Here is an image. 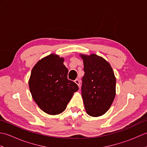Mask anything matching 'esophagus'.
Wrapping results in <instances>:
<instances>
[{
  "mask_svg": "<svg viewBox=\"0 0 147 147\" xmlns=\"http://www.w3.org/2000/svg\"><path fill=\"white\" fill-rule=\"evenodd\" d=\"M74 82H75V83L77 84L78 86L80 87V80L78 79H76V80H74Z\"/></svg>",
  "mask_w": 147,
  "mask_h": 147,
  "instance_id": "obj_1",
  "label": "esophagus"
}]
</instances>
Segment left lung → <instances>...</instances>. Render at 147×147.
I'll list each match as a JSON object with an SVG mask.
<instances>
[{
	"label": "left lung",
	"instance_id": "obj_1",
	"mask_svg": "<svg viewBox=\"0 0 147 147\" xmlns=\"http://www.w3.org/2000/svg\"><path fill=\"white\" fill-rule=\"evenodd\" d=\"M83 61L85 74L82 96L86 113L98 117L107 112L115 96L116 80L109 62L95 54H80Z\"/></svg>",
	"mask_w": 147,
	"mask_h": 147
}]
</instances>
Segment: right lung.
<instances>
[{"instance_id":"add662e5","label":"right lung","mask_w":147,"mask_h":147,"mask_svg":"<svg viewBox=\"0 0 147 147\" xmlns=\"http://www.w3.org/2000/svg\"><path fill=\"white\" fill-rule=\"evenodd\" d=\"M64 59L51 54L34 65L28 85L36 104L45 113L57 115L65 111L74 93L79 88L67 79Z\"/></svg>"}]
</instances>
